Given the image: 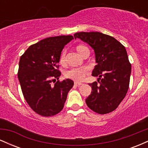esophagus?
Segmentation results:
<instances>
[{
	"label": "esophagus",
	"mask_w": 148,
	"mask_h": 148,
	"mask_svg": "<svg viewBox=\"0 0 148 148\" xmlns=\"http://www.w3.org/2000/svg\"><path fill=\"white\" fill-rule=\"evenodd\" d=\"M74 85L76 86H80L82 85V84H81V83H79V82H74Z\"/></svg>",
	"instance_id": "34e87169"
}]
</instances>
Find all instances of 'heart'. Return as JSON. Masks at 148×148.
<instances>
[{
	"mask_svg": "<svg viewBox=\"0 0 148 148\" xmlns=\"http://www.w3.org/2000/svg\"><path fill=\"white\" fill-rule=\"evenodd\" d=\"M76 50L81 56H84L86 51H89L88 47L83 45H78L76 47ZM65 53V51H62L60 56V59H59L60 63L62 65H64L66 62ZM89 72L90 69L87 66H84V67H73V68L67 70L64 74V76L66 78L80 82L85 79V76L89 73Z\"/></svg>",
	"mask_w": 148,
	"mask_h": 148,
	"instance_id": "heart-1",
	"label": "heart"
}]
</instances>
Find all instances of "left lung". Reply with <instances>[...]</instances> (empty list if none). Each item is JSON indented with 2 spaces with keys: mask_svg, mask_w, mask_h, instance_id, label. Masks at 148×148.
I'll return each instance as SVG.
<instances>
[{
  "mask_svg": "<svg viewBox=\"0 0 148 148\" xmlns=\"http://www.w3.org/2000/svg\"><path fill=\"white\" fill-rule=\"evenodd\" d=\"M74 36L88 43L95 53L97 64L92 75L99 78L88 84L92 91L86 104L99 114L111 113L126 96L130 86L132 66L126 49L114 37L99 32H80Z\"/></svg>",
  "mask_w": 148,
  "mask_h": 148,
  "instance_id": "8db88e82",
  "label": "left lung"
}]
</instances>
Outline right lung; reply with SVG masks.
I'll list each match as a JSON object with an SVG mask.
<instances>
[{"instance_id":"right-lung-1","label":"right lung","mask_w":148,"mask_h":148,"mask_svg":"<svg viewBox=\"0 0 148 148\" xmlns=\"http://www.w3.org/2000/svg\"><path fill=\"white\" fill-rule=\"evenodd\" d=\"M72 35L44 39L32 45L20 58L18 79L25 101L37 114L49 117L62 111L74 81H59V59ZM58 81L52 86L51 83Z\"/></svg>"}]
</instances>
